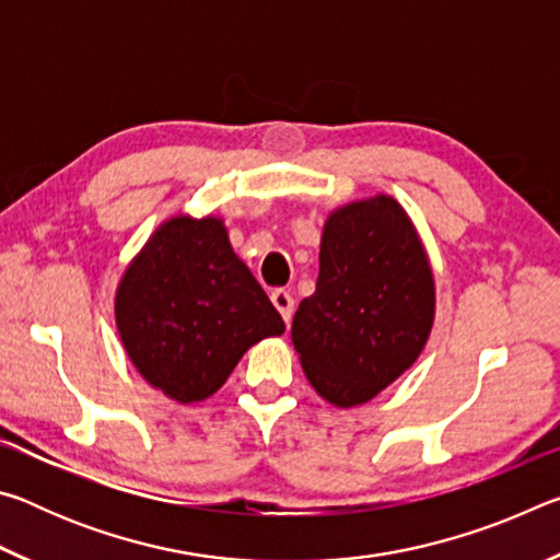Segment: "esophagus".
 I'll return each mask as SVG.
<instances>
[{"label": "esophagus", "mask_w": 560, "mask_h": 560, "mask_svg": "<svg viewBox=\"0 0 560 560\" xmlns=\"http://www.w3.org/2000/svg\"><path fill=\"white\" fill-rule=\"evenodd\" d=\"M271 303L279 308L281 318L287 320V324H291V316H293V299H291V293L287 289L271 291Z\"/></svg>", "instance_id": "obj_1"}]
</instances>
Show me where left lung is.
Segmentation results:
<instances>
[{"mask_svg":"<svg viewBox=\"0 0 560 560\" xmlns=\"http://www.w3.org/2000/svg\"><path fill=\"white\" fill-rule=\"evenodd\" d=\"M316 291L299 303L293 348L314 390L353 407L395 383L428 343L434 277L402 205L387 195L328 214Z\"/></svg>","mask_w":560,"mask_h":560,"instance_id":"obj_1","label":"left lung"}]
</instances>
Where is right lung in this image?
I'll use <instances>...</instances> for the list:
<instances>
[{
    "label": "right lung",
    "mask_w": 560,
    "mask_h": 560,
    "mask_svg": "<svg viewBox=\"0 0 560 560\" xmlns=\"http://www.w3.org/2000/svg\"><path fill=\"white\" fill-rule=\"evenodd\" d=\"M116 326L138 373L183 405L214 395L246 350L287 328L220 217L187 214L160 224L128 264Z\"/></svg>",
    "instance_id": "obj_1"
}]
</instances>
